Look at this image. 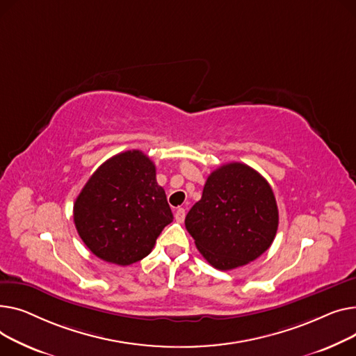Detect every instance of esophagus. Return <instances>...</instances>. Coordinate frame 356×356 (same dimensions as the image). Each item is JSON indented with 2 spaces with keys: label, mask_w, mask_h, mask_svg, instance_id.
Masks as SVG:
<instances>
[{
  "label": "esophagus",
  "mask_w": 356,
  "mask_h": 356,
  "mask_svg": "<svg viewBox=\"0 0 356 356\" xmlns=\"http://www.w3.org/2000/svg\"><path fill=\"white\" fill-rule=\"evenodd\" d=\"M175 220L178 222H182L185 220V210H184V208H178V210L175 211Z\"/></svg>",
  "instance_id": "obj_1"
}]
</instances>
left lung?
Masks as SVG:
<instances>
[{
	"instance_id": "8db88e82",
	"label": "left lung",
	"mask_w": 356,
	"mask_h": 356,
	"mask_svg": "<svg viewBox=\"0 0 356 356\" xmlns=\"http://www.w3.org/2000/svg\"><path fill=\"white\" fill-rule=\"evenodd\" d=\"M277 225L279 210L270 184L241 162L213 171L201 200L185 217L198 252L224 271L260 257L273 243Z\"/></svg>"
}]
</instances>
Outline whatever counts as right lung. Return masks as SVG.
<instances>
[{"label":"right lung","mask_w":356,"mask_h":356,"mask_svg":"<svg viewBox=\"0 0 356 356\" xmlns=\"http://www.w3.org/2000/svg\"><path fill=\"white\" fill-rule=\"evenodd\" d=\"M73 218L96 257L129 266L152 252L174 216L156 182L154 162L134 149L99 166L74 201Z\"/></svg>","instance_id":"obj_1"}]
</instances>
